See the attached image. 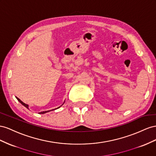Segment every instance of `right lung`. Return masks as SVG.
I'll return each instance as SVG.
<instances>
[{"mask_svg": "<svg viewBox=\"0 0 156 156\" xmlns=\"http://www.w3.org/2000/svg\"><path fill=\"white\" fill-rule=\"evenodd\" d=\"M16 99H17V101H18L19 102H20V103H21V104H22V105H23L24 106H25V107L27 108H28L29 109V105H27V104H25V103H23V102H22L20 99H19V98H17V97H16ZM64 103H65V102H64ZM59 107H60V106H59ZM59 107H58V108H59ZM53 110H55V109H53ZM50 110H48V111H44V112H40L39 114H45V113H46V112H50Z\"/></svg>", "mask_w": 156, "mask_h": 156, "instance_id": "obj_1", "label": "right lung"}]
</instances>
